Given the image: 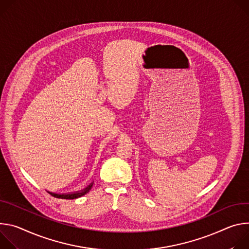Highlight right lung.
Instances as JSON below:
<instances>
[{
    "label": "right lung",
    "mask_w": 249,
    "mask_h": 249,
    "mask_svg": "<svg viewBox=\"0 0 249 249\" xmlns=\"http://www.w3.org/2000/svg\"><path fill=\"white\" fill-rule=\"evenodd\" d=\"M93 186V183H91L88 187H86L85 189H83L82 191H78V192H74V193H68V194H56V193H52V192H48L49 194L55 198L58 199H66V200H73V199H77L79 197L84 196L85 194L91 190Z\"/></svg>",
    "instance_id": "add662e5"
}]
</instances>
